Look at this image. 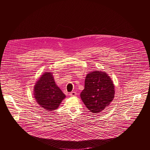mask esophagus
Returning <instances> with one entry per match:
<instances>
[{
	"label": "esophagus",
	"instance_id": "1",
	"mask_svg": "<svg viewBox=\"0 0 150 150\" xmlns=\"http://www.w3.org/2000/svg\"><path fill=\"white\" fill-rule=\"evenodd\" d=\"M69 95H70V96H75L76 95V92L72 91L69 93Z\"/></svg>",
	"mask_w": 150,
	"mask_h": 150
}]
</instances>
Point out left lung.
<instances>
[{
	"label": "left lung",
	"mask_w": 150,
	"mask_h": 150,
	"mask_svg": "<svg viewBox=\"0 0 150 150\" xmlns=\"http://www.w3.org/2000/svg\"><path fill=\"white\" fill-rule=\"evenodd\" d=\"M84 87L80 96L86 107L92 113L101 112L113 101L114 85L105 72L95 71L88 73Z\"/></svg>",
	"instance_id": "left-lung-1"
}]
</instances>
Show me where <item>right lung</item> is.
<instances>
[{
	"mask_svg": "<svg viewBox=\"0 0 150 150\" xmlns=\"http://www.w3.org/2000/svg\"><path fill=\"white\" fill-rule=\"evenodd\" d=\"M33 90L36 103L48 111L56 110L66 97L56 84L51 72H46L40 77Z\"/></svg>",
	"mask_w": 150,
	"mask_h": 150,
	"instance_id": "1",
	"label": "right lung"
}]
</instances>
